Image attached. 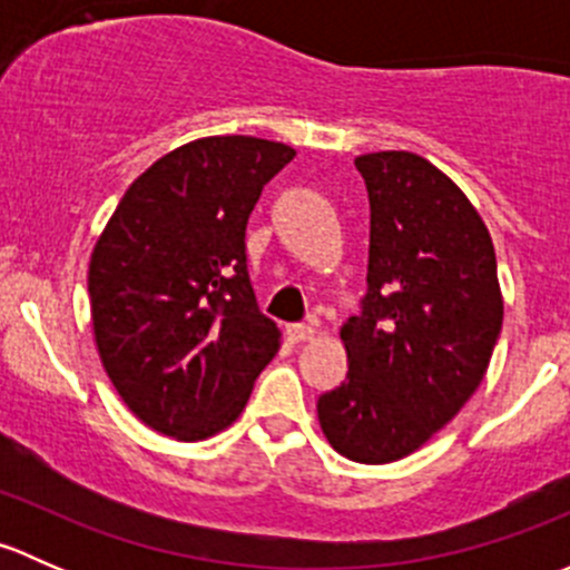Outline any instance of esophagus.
<instances>
[{"instance_id":"esophagus-1","label":"esophagus","mask_w":570,"mask_h":570,"mask_svg":"<svg viewBox=\"0 0 570 570\" xmlns=\"http://www.w3.org/2000/svg\"><path fill=\"white\" fill-rule=\"evenodd\" d=\"M286 338H289L292 344L312 342V338H314V327L312 325H289V327H286Z\"/></svg>"}]
</instances>
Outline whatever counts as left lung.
Listing matches in <instances>:
<instances>
[{"instance_id":"1","label":"left lung","mask_w":570,"mask_h":570,"mask_svg":"<svg viewBox=\"0 0 570 570\" xmlns=\"http://www.w3.org/2000/svg\"><path fill=\"white\" fill-rule=\"evenodd\" d=\"M370 193V289L338 331L347 381L317 400L322 435L355 463L428 444L476 392L502 331L491 234L444 170L411 151L355 157Z\"/></svg>"}]
</instances>
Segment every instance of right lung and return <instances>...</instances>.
Wrapping results in <instances>:
<instances>
[{"label": "right lung", "instance_id": "obj_1", "mask_svg": "<svg viewBox=\"0 0 570 570\" xmlns=\"http://www.w3.org/2000/svg\"><path fill=\"white\" fill-rule=\"evenodd\" d=\"M295 148L200 137L142 170L88 267L101 366L131 413L176 441L232 428L281 331L256 306L245 226Z\"/></svg>", "mask_w": 570, "mask_h": 570}]
</instances>
